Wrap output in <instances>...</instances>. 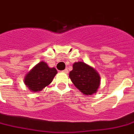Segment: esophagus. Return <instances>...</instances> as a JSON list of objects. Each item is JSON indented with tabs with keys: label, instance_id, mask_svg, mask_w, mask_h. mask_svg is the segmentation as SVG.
Listing matches in <instances>:
<instances>
[{
	"label": "esophagus",
	"instance_id": "34e87169",
	"mask_svg": "<svg viewBox=\"0 0 134 134\" xmlns=\"http://www.w3.org/2000/svg\"><path fill=\"white\" fill-rule=\"evenodd\" d=\"M63 72H64V73H68V72H69V70H68V69H65V70H63Z\"/></svg>",
	"mask_w": 134,
	"mask_h": 134
}]
</instances>
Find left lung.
<instances>
[{
  "mask_svg": "<svg viewBox=\"0 0 134 134\" xmlns=\"http://www.w3.org/2000/svg\"><path fill=\"white\" fill-rule=\"evenodd\" d=\"M69 77L76 88L87 96L96 93L99 87L100 76L98 74L83 62L74 63Z\"/></svg>",
  "mask_w": 134,
  "mask_h": 134,
  "instance_id": "8db88e82",
  "label": "left lung"
}]
</instances>
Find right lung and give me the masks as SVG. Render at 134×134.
<instances>
[{
    "mask_svg": "<svg viewBox=\"0 0 134 134\" xmlns=\"http://www.w3.org/2000/svg\"><path fill=\"white\" fill-rule=\"evenodd\" d=\"M57 74L55 68H49L44 62H40L25 78V84L34 92L41 91L49 85Z\"/></svg>",
    "mask_w": 134,
    "mask_h": 134,
    "instance_id": "obj_1",
    "label": "right lung"
}]
</instances>
